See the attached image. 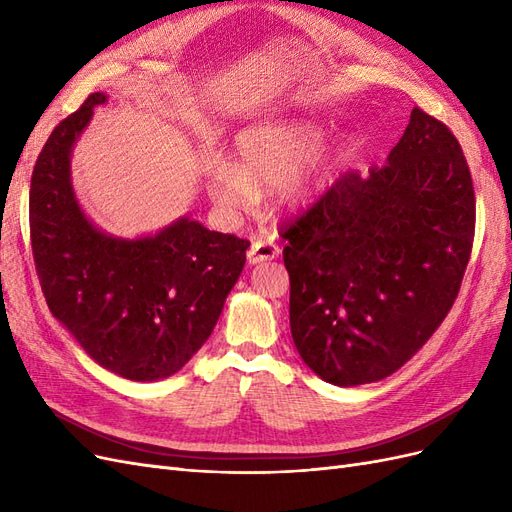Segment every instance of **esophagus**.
<instances>
[{
  "label": "esophagus",
  "mask_w": 512,
  "mask_h": 512,
  "mask_svg": "<svg viewBox=\"0 0 512 512\" xmlns=\"http://www.w3.org/2000/svg\"><path fill=\"white\" fill-rule=\"evenodd\" d=\"M277 256H280V245L269 239H254L250 245V252H247L250 265H258V262H267Z\"/></svg>",
  "instance_id": "esophagus-1"
}]
</instances>
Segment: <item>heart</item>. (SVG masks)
Returning a JSON list of instances; mask_svg holds the SVG:
<instances>
[{
  "mask_svg": "<svg viewBox=\"0 0 512 512\" xmlns=\"http://www.w3.org/2000/svg\"><path fill=\"white\" fill-rule=\"evenodd\" d=\"M324 130L312 121H269L237 138L235 164H215L209 194L220 207L239 211L252 203L254 190L282 185V200L303 205L324 183V177H297L324 145Z\"/></svg>",
  "mask_w": 512,
  "mask_h": 512,
  "instance_id": "heart-1",
  "label": "heart"
}]
</instances>
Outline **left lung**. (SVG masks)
Segmentation results:
<instances>
[{
    "instance_id": "8db88e82",
    "label": "left lung",
    "mask_w": 512,
    "mask_h": 512,
    "mask_svg": "<svg viewBox=\"0 0 512 512\" xmlns=\"http://www.w3.org/2000/svg\"><path fill=\"white\" fill-rule=\"evenodd\" d=\"M476 200L455 134L423 108L369 175L346 173L280 235L290 331L324 382L391 376L457 299L472 254Z\"/></svg>"
}]
</instances>
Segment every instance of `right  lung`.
<instances>
[{
    "mask_svg": "<svg viewBox=\"0 0 512 512\" xmlns=\"http://www.w3.org/2000/svg\"><path fill=\"white\" fill-rule=\"evenodd\" d=\"M104 94H91L44 143L29 190V235L51 314L113 374L173 376L203 346L239 280L250 241L181 218L156 237L117 239L91 224L70 153Z\"/></svg>",
    "mask_w": 512,
    "mask_h": 512,
    "instance_id": "1",
    "label": "right lung"
}]
</instances>
